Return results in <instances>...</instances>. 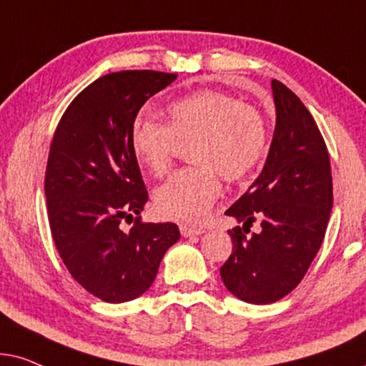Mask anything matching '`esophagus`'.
Masks as SVG:
<instances>
[{"label": "esophagus", "instance_id": "1", "mask_svg": "<svg viewBox=\"0 0 366 366\" xmlns=\"http://www.w3.org/2000/svg\"><path fill=\"white\" fill-rule=\"evenodd\" d=\"M204 227H196V226H187V224H182L180 226V234H182L184 237H191V236H201L204 234Z\"/></svg>", "mask_w": 366, "mask_h": 366}]
</instances>
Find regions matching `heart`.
<instances>
[{
  "instance_id": "b5f03b06",
  "label": "heart",
  "mask_w": 366,
  "mask_h": 366,
  "mask_svg": "<svg viewBox=\"0 0 366 366\" xmlns=\"http://www.w3.org/2000/svg\"><path fill=\"white\" fill-rule=\"evenodd\" d=\"M196 167L175 172L155 192L160 216L180 222H199L221 196L219 174L229 182L249 177L264 159L267 134L254 107L216 90H201L172 102L167 122L139 120L130 144L140 165L155 177L172 167L175 142H191Z\"/></svg>"
}]
</instances>
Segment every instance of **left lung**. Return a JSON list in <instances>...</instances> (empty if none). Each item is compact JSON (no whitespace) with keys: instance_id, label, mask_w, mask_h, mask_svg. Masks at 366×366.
I'll use <instances>...</instances> for the list:
<instances>
[{"instance_id":"1","label":"left lung","mask_w":366,"mask_h":366,"mask_svg":"<svg viewBox=\"0 0 366 366\" xmlns=\"http://www.w3.org/2000/svg\"><path fill=\"white\" fill-rule=\"evenodd\" d=\"M276 127L266 164L226 214L232 254L221 266L226 288L246 303L269 305L303 280L325 239L333 207L330 155L318 125L298 97L272 80ZM262 231L246 237L252 222Z\"/></svg>"}]
</instances>
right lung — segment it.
I'll use <instances>...</instances> for the list:
<instances>
[{"instance_id": "add662e5", "label": "right lung", "mask_w": 366, "mask_h": 366, "mask_svg": "<svg viewBox=\"0 0 366 366\" xmlns=\"http://www.w3.org/2000/svg\"><path fill=\"white\" fill-rule=\"evenodd\" d=\"M175 78L154 70L100 76L53 135L45 174L51 237L73 280L105 303L144 295L180 237L174 222L140 221L149 194L130 144L139 110ZM124 220L134 226L124 229Z\"/></svg>"}]
</instances>
